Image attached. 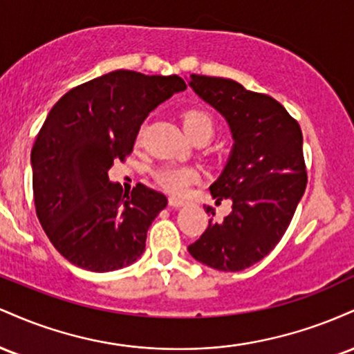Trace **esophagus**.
I'll list each match as a JSON object with an SVG mask.
<instances>
[{"label": "esophagus", "instance_id": "34e87169", "mask_svg": "<svg viewBox=\"0 0 354 354\" xmlns=\"http://www.w3.org/2000/svg\"><path fill=\"white\" fill-rule=\"evenodd\" d=\"M169 206H173V208H181V206L186 205L185 200H181V198H174V196H169Z\"/></svg>", "mask_w": 354, "mask_h": 354}]
</instances>
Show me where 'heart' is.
Returning <instances> with one entry per match:
<instances>
[{
	"label": "heart",
	"instance_id": "1",
	"mask_svg": "<svg viewBox=\"0 0 354 354\" xmlns=\"http://www.w3.org/2000/svg\"><path fill=\"white\" fill-rule=\"evenodd\" d=\"M181 123L185 131L193 138L194 141L205 140L208 141L214 133V126L216 121L208 109L200 108V106H191L186 108L181 113ZM138 140H141V133L138 136ZM198 171L189 166H171L166 165L158 168L154 171V180L161 188L168 191L171 194H183L191 183L198 180Z\"/></svg>",
	"mask_w": 354,
	"mask_h": 354
}]
</instances>
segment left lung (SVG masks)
I'll return each instance as SVG.
<instances>
[{
  "label": "left lung",
  "instance_id": "obj_1",
  "mask_svg": "<svg viewBox=\"0 0 354 354\" xmlns=\"http://www.w3.org/2000/svg\"><path fill=\"white\" fill-rule=\"evenodd\" d=\"M191 88L228 120L234 146L225 171L209 186L216 203L233 209L211 219L189 254L219 271H241L261 261L286 233L306 189L303 135L298 121L265 93L233 80L191 75Z\"/></svg>",
  "mask_w": 354,
  "mask_h": 354
}]
</instances>
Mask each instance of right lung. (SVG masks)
Listing matches in <instances>:
<instances>
[{
    "label": "right lung",
    "instance_id": "1",
    "mask_svg": "<svg viewBox=\"0 0 354 354\" xmlns=\"http://www.w3.org/2000/svg\"><path fill=\"white\" fill-rule=\"evenodd\" d=\"M180 76L118 70L75 86L58 100L31 149L36 216L58 253L104 273L143 254L153 219L168 205L138 183L131 194L109 183L158 104L185 91Z\"/></svg>",
    "mask_w": 354,
    "mask_h": 354
}]
</instances>
